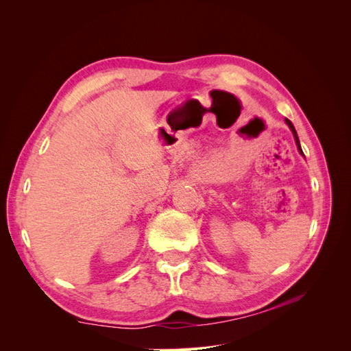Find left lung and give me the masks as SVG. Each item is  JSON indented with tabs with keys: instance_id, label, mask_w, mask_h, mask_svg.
<instances>
[{
	"instance_id": "8db88e82",
	"label": "left lung",
	"mask_w": 351,
	"mask_h": 351,
	"mask_svg": "<svg viewBox=\"0 0 351 351\" xmlns=\"http://www.w3.org/2000/svg\"><path fill=\"white\" fill-rule=\"evenodd\" d=\"M285 124L290 127V130H291V133H293V136H294V141H295V145H297V149H299V152H300V155H303L304 156V154H303V151H302V146H300V142H299V136H297V132H295V129H294V125H293V123L289 120V119H285Z\"/></svg>"
}]
</instances>
